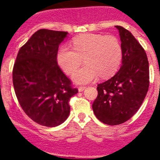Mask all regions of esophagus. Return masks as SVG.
I'll list each match as a JSON object with an SVG mask.
<instances>
[{"label": "esophagus", "mask_w": 160, "mask_h": 160, "mask_svg": "<svg viewBox=\"0 0 160 160\" xmlns=\"http://www.w3.org/2000/svg\"><path fill=\"white\" fill-rule=\"evenodd\" d=\"M78 89L79 92H82V91H83V90L86 89V87H79Z\"/></svg>", "instance_id": "esophagus-1"}]
</instances>
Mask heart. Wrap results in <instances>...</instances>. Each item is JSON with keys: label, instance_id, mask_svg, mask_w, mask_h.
Returning a JSON list of instances; mask_svg holds the SVG:
<instances>
[{"label": "heart", "instance_id": "1", "mask_svg": "<svg viewBox=\"0 0 160 160\" xmlns=\"http://www.w3.org/2000/svg\"><path fill=\"white\" fill-rule=\"evenodd\" d=\"M73 49L62 46L57 53L61 69L70 74L82 62L84 66L76 70L73 80L78 84L95 81L99 75L108 78L118 70L122 58V46L114 36L87 33L72 41Z\"/></svg>", "mask_w": 160, "mask_h": 160}]
</instances>
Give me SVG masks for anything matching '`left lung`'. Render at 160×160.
<instances>
[{"label": "left lung", "instance_id": "left-lung-1", "mask_svg": "<svg viewBox=\"0 0 160 160\" xmlns=\"http://www.w3.org/2000/svg\"><path fill=\"white\" fill-rule=\"evenodd\" d=\"M122 49V66L98 85L92 108L96 118L111 126L129 120L142 105L149 87V63L143 48L128 29L116 25Z\"/></svg>", "mask_w": 160, "mask_h": 160}]
</instances>
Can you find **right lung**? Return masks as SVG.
Masks as SVG:
<instances>
[{
	"label": "right lung",
	"instance_id": "right-lung-1",
	"mask_svg": "<svg viewBox=\"0 0 160 160\" xmlns=\"http://www.w3.org/2000/svg\"><path fill=\"white\" fill-rule=\"evenodd\" d=\"M68 32L42 29L19 49L12 83L20 105L37 123L53 128L70 114L69 101L78 93L57 62L58 47Z\"/></svg>",
	"mask_w": 160,
	"mask_h": 160
}]
</instances>
